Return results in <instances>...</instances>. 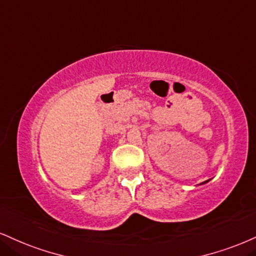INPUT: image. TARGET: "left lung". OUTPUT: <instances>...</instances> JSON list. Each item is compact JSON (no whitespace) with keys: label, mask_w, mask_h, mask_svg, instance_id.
<instances>
[{"label":"left lung","mask_w":256,"mask_h":256,"mask_svg":"<svg viewBox=\"0 0 256 256\" xmlns=\"http://www.w3.org/2000/svg\"><path fill=\"white\" fill-rule=\"evenodd\" d=\"M205 182H206V181H205Z\"/></svg>","instance_id":"left-lung-1"}]
</instances>
